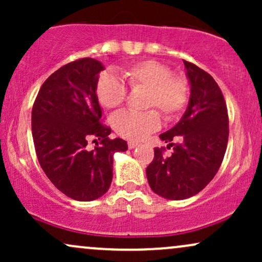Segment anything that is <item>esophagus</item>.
Returning <instances> with one entry per match:
<instances>
[{"instance_id":"obj_1","label":"esophagus","mask_w":262,"mask_h":262,"mask_svg":"<svg viewBox=\"0 0 262 262\" xmlns=\"http://www.w3.org/2000/svg\"><path fill=\"white\" fill-rule=\"evenodd\" d=\"M138 145H139V143H138V141H128V148L129 149L137 148Z\"/></svg>"}]
</instances>
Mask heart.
Wrapping results in <instances>:
<instances>
[{
  "mask_svg": "<svg viewBox=\"0 0 262 262\" xmlns=\"http://www.w3.org/2000/svg\"><path fill=\"white\" fill-rule=\"evenodd\" d=\"M122 76L130 89L146 90L144 107L158 108L165 119H175L183 112L188 102V86L181 76L172 75L169 66L155 61L143 60L122 70ZM96 93L100 103L108 110L118 108L127 98L124 82L111 73L98 77ZM161 125L156 111L146 112H121L113 118L117 134L125 139L140 140Z\"/></svg>",
  "mask_w": 262,
  "mask_h": 262,
  "instance_id": "obj_1",
  "label": "heart"
}]
</instances>
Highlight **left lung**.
I'll use <instances>...</instances> for the list:
<instances>
[{"label": "left lung", "mask_w": 262, "mask_h": 262, "mask_svg": "<svg viewBox=\"0 0 262 262\" xmlns=\"http://www.w3.org/2000/svg\"><path fill=\"white\" fill-rule=\"evenodd\" d=\"M191 85L188 106L180 122L160 139L172 148H155L146 167L149 186L167 200H186L201 192L218 172L229 137V118L218 83L197 65L183 60ZM179 137L180 143H172Z\"/></svg>", "instance_id": "1"}]
</instances>
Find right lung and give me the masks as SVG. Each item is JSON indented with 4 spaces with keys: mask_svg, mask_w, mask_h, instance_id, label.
Here are the masks:
<instances>
[{
    "mask_svg": "<svg viewBox=\"0 0 262 262\" xmlns=\"http://www.w3.org/2000/svg\"><path fill=\"white\" fill-rule=\"evenodd\" d=\"M98 60L83 58L50 75L32 110V134L41 169L59 191L76 201L103 196L113 177V154L127 151V141L110 139L101 123L96 85L103 70ZM90 141L96 143L88 149Z\"/></svg>",
    "mask_w": 262,
    "mask_h": 262,
    "instance_id": "right-lung-1",
    "label": "right lung"
}]
</instances>
